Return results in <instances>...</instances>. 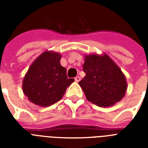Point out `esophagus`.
I'll return each instance as SVG.
<instances>
[{
    "mask_svg": "<svg viewBox=\"0 0 148 148\" xmlns=\"http://www.w3.org/2000/svg\"><path fill=\"white\" fill-rule=\"evenodd\" d=\"M74 80H75V81H76V82H79V81H81V77H80L79 76H77V77H76L75 78H74Z\"/></svg>",
    "mask_w": 148,
    "mask_h": 148,
    "instance_id": "esophagus-1",
    "label": "esophagus"
}]
</instances>
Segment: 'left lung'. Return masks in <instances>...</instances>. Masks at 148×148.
Wrapping results in <instances>:
<instances>
[{"label": "left lung", "instance_id": "8db88e82", "mask_svg": "<svg viewBox=\"0 0 148 148\" xmlns=\"http://www.w3.org/2000/svg\"><path fill=\"white\" fill-rule=\"evenodd\" d=\"M83 70L86 75L78 84L88 101L107 108L124 97L127 88L125 75L108 54H85Z\"/></svg>", "mask_w": 148, "mask_h": 148}]
</instances>
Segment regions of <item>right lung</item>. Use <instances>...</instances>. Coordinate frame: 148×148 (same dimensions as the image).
Masks as SVG:
<instances>
[{
    "label": "right lung",
    "mask_w": 148,
    "mask_h": 148,
    "mask_svg": "<svg viewBox=\"0 0 148 148\" xmlns=\"http://www.w3.org/2000/svg\"><path fill=\"white\" fill-rule=\"evenodd\" d=\"M61 54L46 51L34 61L23 80V92L28 100L40 107H48L62 98L74 81L67 78V70L60 65Z\"/></svg>",
    "instance_id": "1"
}]
</instances>
